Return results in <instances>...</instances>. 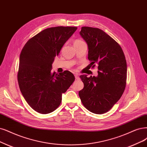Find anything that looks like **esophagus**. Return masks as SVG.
Wrapping results in <instances>:
<instances>
[{
    "mask_svg": "<svg viewBox=\"0 0 147 147\" xmlns=\"http://www.w3.org/2000/svg\"><path fill=\"white\" fill-rule=\"evenodd\" d=\"M74 76H75L76 79H77V80L79 79V75H78V74H74Z\"/></svg>",
    "mask_w": 147,
    "mask_h": 147,
    "instance_id": "34e87169",
    "label": "esophagus"
}]
</instances>
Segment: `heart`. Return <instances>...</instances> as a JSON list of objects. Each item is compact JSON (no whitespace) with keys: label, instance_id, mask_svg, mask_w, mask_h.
Returning a JSON list of instances; mask_svg holds the SVG:
<instances>
[{"label":"heart","instance_id":"1","mask_svg":"<svg viewBox=\"0 0 147 147\" xmlns=\"http://www.w3.org/2000/svg\"><path fill=\"white\" fill-rule=\"evenodd\" d=\"M82 42V41L80 40H78H78H76L74 41V43H78V42Z\"/></svg>","mask_w":147,"mask_h":147}]
</instances>
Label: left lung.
I'll return each mask as SVG.
<instances>
[{"mask_svg":"<svg viewBox=\"0 0 147 147\" xmlns=\"http://www.w3.org/2000/svg\"><path fill=\"white\" fill-rule=\"evenodd\" d=\"M80 34L88 47L91 66H98V76L81 75L84 84L79 95L84 106L91 113L104 114L120 99L126 86L127 67L119 43L102 30L83 26Z\"/></svg>","mask_w":147,"mask_h":147,"instance_id":"1","label":"left lung"}]
</instances>
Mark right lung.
Instances as JSON below:
<instances>
[{
  "mask_svg": "<svg viewBox=\"0 0 147 147\" xmlns=\"http://www.w3.org/2000/svg\"><path fill=\"white\" fill-rule=\"evenodd\" d=\"M78 29L56 26L43 30L27 42L20 54L18 80L28 105L40 114L50 113L61 104L62 95L75 80L73 73L51 71L54 57Z\"/></svg>",
  "mask_w": 147,
  "mask_h": 147,
  "instance_id": "right-lung-1",
  "label": "right lung"
}]
</instances>
